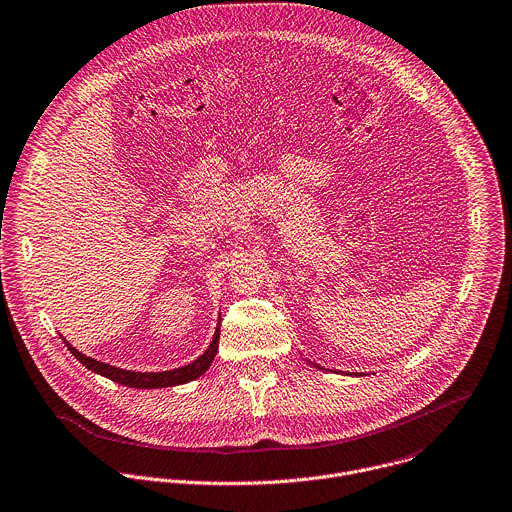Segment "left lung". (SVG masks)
Masks as SVG:
<instances>
[{"mask_svg": "<svg viewBox=\"0 0 512 512\" xmlns=\"http://www.w3.org/2000/svg\"><path fill=\"white\" fill-rule=\"evenodd\" d=\"M316 367H320V365H316Z\"/></svg>", "mask_w": 512, "mask_h": 512, "instance_id": "1", "label": "left lung"}]
</instances>
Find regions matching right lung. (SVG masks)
<instances>
[{
	"instance_id": "right-lung-1",
	"label": "right lung",
	"mask_w": 512,
	"mask_h": 512,
	"mask_svg": "<svg viewBox=\"0 0 512 512\" xmlns=\"http://www.w3.org/2000/svg\"><path fill=\"white\" fill-rule=\"evenodd\" d=\"M218 340H220V326L214 332V338L210 341L208 349L194 359L192 363L178 367V369H169V371H159V373H141V371H131V369H119L115 365L97 361L93 357H87L85 353L77 351L69 341H65V345L69 347V351L93 373H99L115 383L127 385V387H137V389H157V387H172V385H182L186 381H192L196 377H200L212 363L216 351H218Z\"/></svg>"
}]
</instances>
